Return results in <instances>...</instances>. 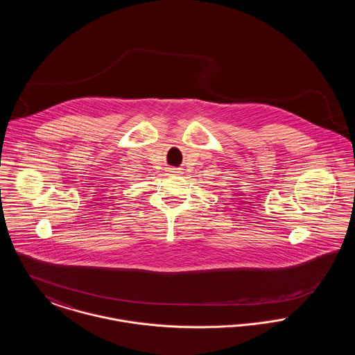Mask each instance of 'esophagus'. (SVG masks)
Instances as JSON below:
<instances>
[{
  "label": "esophagus",
  "instance_id": "34e87169",
  "mask_svg": "<svg viewBox=\"0 0 355 355\" xmlns=\"http://www.w3.org/2000/svg\"><path fill=\"white\" fill-rule=\"evenodd\" d=\"M170 173H171V174H180L178 169H170Z\"/></svg>",
  "mask_w": 355,
  "mask_h": 355
}]
</instances>
